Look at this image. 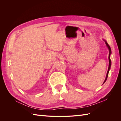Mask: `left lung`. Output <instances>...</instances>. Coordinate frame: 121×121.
Masks as SVG:
<instances>
[{
  "mask_svg": "<svg viewBox=\"0 0 121 121\" xmlns=\"http://www.w3.org/2000/svg\"><path fill=\"white\" fill-rule=\"evenodd\" d=\"M104 41H105V44H106V45H107V46H108V49H109V56H108V60H109V65H108V72H107V76H106L105 79L104 81V83H103V84H104V83L105 82V81H107V78H108V72H109V69H110V68H111V59H110V55H111V52H111V48L110 46H109V45L108 44V43L107 42V41H105V40H104Z\"/></svg>",
  "mask_w": 121,
  "mask_h": 121,
  "instance_id": "obj_1",
  "label": "left lung"
}]
</instances>
